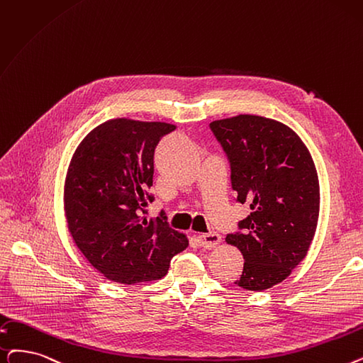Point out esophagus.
I'll list each match as a JSON object with an SVG mask.
<instances>
[{
  "label": "esophagus",
  "instance_id": "obj_1",
  "mask_svg": "<svg viewBox=\"0 0 363 363\" xmlns=\"http://www.w3.org/2000/svg\"><path fill=\"white\" fill-rule=\"evenodd\" d=\"M199 245L201 247L206 249H213L220 243V235L218 233H208V234H201L197 238Z\"/></svg>",
  "mask_w": 363,
  "mask_h": 363
}]
</instances>
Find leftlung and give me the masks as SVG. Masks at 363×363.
I'll list each match as a JSON object with an SVG mask.
<instances>
[{
	"mask_svg": "<svg viewBox=\"0 0 363 363\" xmlns=\"http://www.w3.org/2000/svg\"><path fill=\"white\" fill-rule=\"evenodd\" d=\"M216 139L228 155L238 201L249 203L240 233L225 242L245 259L234 283L265 291L285 280L301 262L318 228L320 188L313 157L285 123L254 114L215 120Z\"/></svg>",
	"mask_w": 363,
	"mask_h": 363,
	"instance_id": "left-lung-1",
	"label": "left lung"
}]
</instances>
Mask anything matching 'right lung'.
I'll return each mask as SVG.
<instances>
[{"instance_id": "1", "label": "right lung", "mask_w": 363, "mask_h": 363, "mask_svg": "<svg viewBox=\"0 0 363 363\" xmlns=\"http://www.w3.org/2000/svg\"><path fill=\"white\" fill-rule=\"evenodd\" d=\"M177 125L128 117L106 120L75 148L64 184L68 231L84 258L121 285L166 276L188 239L160 218L140 216L152 185L154 150Z\"/></svg>"}]
</instances>
